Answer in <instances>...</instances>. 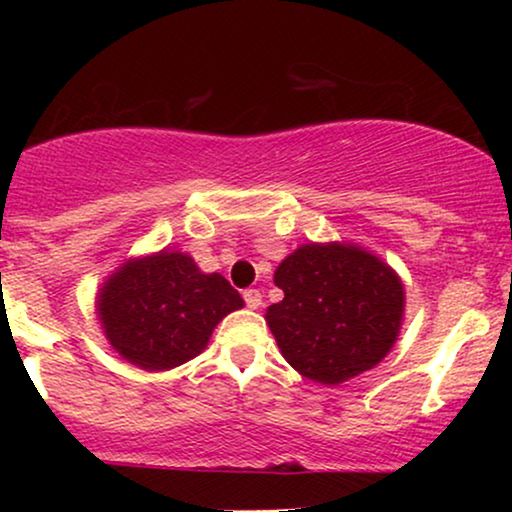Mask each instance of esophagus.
Masks as SVG:
<instances>
[{
  "instance_id": "1",
  "label": "esophagus",
  "mask_w": 512,
  "mask_h": 512,
  "mask_svg": "<svg viewBox=\"0 0 512 512\" xmlns=\"http://www.w3.org/2000/svg\"><path fill=\"white\" fill-rule=\"evenodd\" d=\"M242 296H244V303H247V307H251V310H258V307L263 305V296L258 289H247Z\"/></svg>"
}]
</instances>
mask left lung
Listing matches in <instances>:
<instances>
[{"label": "left lung", "mask_w": 512, "mask_h": 512, "mask_svg": "<svg viewBox=\"0 0 512 512\" xmlns=\"http://www.w3.org/2000/svg\"><path fill=\"white\" fill-rule=\"evenodd\" d=\"M275 284L284 300L268 307L265 321L307 380H352L375 368L401 333V277L356 244H303L279 263Z\"/></svg>", "instance_id": "obj_1"}]
</instances>
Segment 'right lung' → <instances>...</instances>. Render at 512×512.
<instances>
[{"label":"right lung","mask_w":512,"mask_h":512,"mask_svg":"<svg viewBox=\"0 0 512 512\" xmlns=\"http://www.w3.org/2000/svg\"><path fill=\"white\" fill-rule=\"evenodd\" d=\"M244 300L219 272L188 254L130 258L102 284L97 317L118 356L142 370H170L207 347L216 324Z\"/></svg>","instance_id":"obj_1"}]
</instances>
